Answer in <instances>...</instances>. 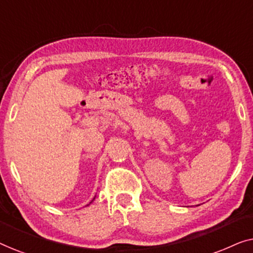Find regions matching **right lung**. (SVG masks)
<instances>
[{
  "mask_svg": "<svg viewBox=\"0 0 253 253\" xmlns=\"http://www.w3.org/2000/svg\"><path fill=\"white\" fill-rule=\"evenodd\" d=\"M94 198H95V197H94ZM94 198H93V200H94ZM93 200H92V202H93ZM92 202H91V203H92Z\"/></svg>",
  "mask_w": 253,
  "mask_h": 253,
  "instance_id": "right-lung-1",
  "label": "right lung"
}]
</instances>
